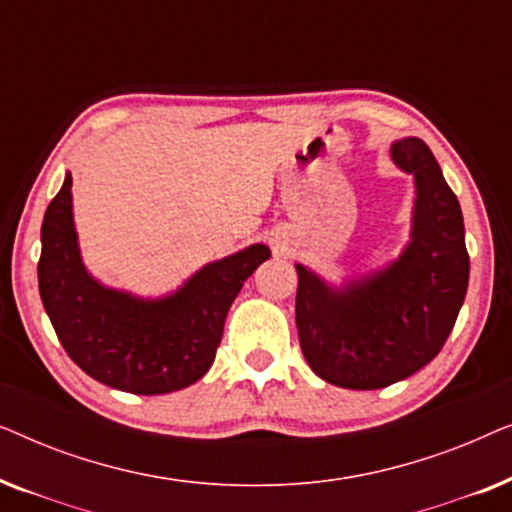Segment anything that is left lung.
Instances as JSON below:
<instances>
[{
	"mask_svg": "<svg viewBox=\"0 0 512 512\" xmlns=\"http://www.w3.org/2000/svg\"><path fill=\"white\" fill-rule=\"evenodd\" d=\"M415 174L408 247L389 268L333 289L296 265V328L305 361L342 389H382L433 361L452 333L468 289L464 216L422 139L391 146Z\"/></svg>",
	"mask_w": 512,
	"mask_h": 512,
	"instance_id": "obj_1",
	"label": "left lung"
}]
</instances>
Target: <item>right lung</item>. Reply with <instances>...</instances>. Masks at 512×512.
<instances>
[{"mask_svg": "<svg viewBox=\"0 0 512 512\" xmlns=\"http://www.w3.org/2000/svg\"><path fill=\"white\" fill-rule=\"evenodd\" d=\"M268 258L265 244H251L158 300L107 289L81 263L67 174L41 223L39 293L58 340L83 373L130 394H170L212 368L230 305Z\"/></svg>", "mask_w": 512, "mask_h": 512, "instance_id": "obj_1", "label": "right lung"}]
</instances>
